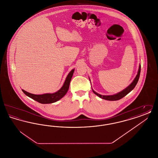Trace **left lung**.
<instances>
[{"mask_svg":"<svg viewBox=\"0 0 158 158\" xmlns=\"http://www.w3.org/2000/svg\"><path fill=\"white\" fill-rule=\"evenodd\" d=\"M140 65L139 66V71H138V73H137V75L135 76V80L133 81V82L131 83L127 88H126L125 89H124L123 90H122L120 92L115 94V95H108V96H106V95H101L100 94H98V93H97L96 92H95L94 90H93V92L97 95V96H98L100 98H102L104 99H106V100H108V101H117V100H119L121 98L124 97L126 95H127L128 94L133 90L135 87L136 85V84L137 83V82L139 81V77H140V70H141V68H140Z\"/></svg>","mask_w":158,"mask_h":158,"instance_id":"obj_1","label":"left lung"}]
</instances>
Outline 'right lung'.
I'll list each match as a JSON object with an SVG mask.
<instances>
[{
	"label": "right lung",
	"instance_id": "right-lung-1",
	"mask_svg": "<svg viewBox=\"0 0 158 158\" xmlns=\"http://www.w3.org/2000/svg\"><path fill=\"white\" fill-rule=\"evenodd\" d=\"M75 70L73 69L69 73L66 81L64 83L63 86L61 87V88L60 90H58L57 92L54 93V94H45L43 95H34L32 94L29 92H26L25 90H23V92L29 97L30 98L33 99L34 100L37 101L38 102L41 104H51L57 101H59L61 98H63L66 94L67 93L69 88V85L71 81V79L72 77V76Z\"/></svg>",
	"mask_w": 158,
	"mask_h": 158
}]
</instances>
